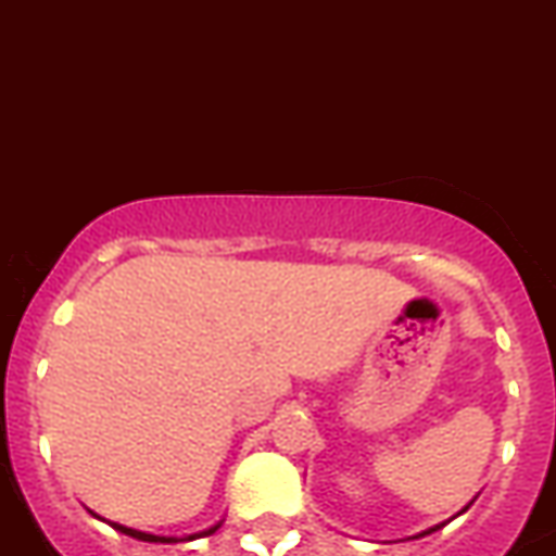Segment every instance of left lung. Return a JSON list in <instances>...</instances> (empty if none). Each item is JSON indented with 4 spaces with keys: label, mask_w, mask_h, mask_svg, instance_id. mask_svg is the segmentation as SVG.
I'll list each match as a JSON object with an SVG mask.
<instances>
[{
    "label": "left lung",
    "mask_w": 556,
    "mask_h": 556,
    "mask_svg": "<svg viewBox=\"0 0 556 556\" xmlns=\"http://www.w3.org/2000/svg\"><path fill=\"white\" fill-rule=\"evenodd\" d=\"M468 507H471V504H465V509H468ZM465 509H459V513H465ZM459 513H457V515H459ZM440 527H443V523H438V527H429L427 532H418V534H415V538H424V534H432V532H438Z\"/></svg>",
    "instance_id": "1"
}]
</instances>
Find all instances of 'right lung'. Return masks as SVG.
<instances>
[{"mask_svg":"<svg viewBox=\"0 0 556 556\" xmlns=\"http://www.w3.org/2000/svg\"><path fill=\"white\" fill-rule=\"evenodd\" d=\"M99 518V515H97ZM104 521V518H102ZM110 527L116 529V532H122V534H129V538H135V540H143V543H182V540H197V538H207V534H213L216 532L218 527H222L224 521H218L216 527H210V529H202V532H193V534H185V538H166V534H149V532H141V529H129V527H122V523H113V521H108Z\"/></svg>","mask_w":556,"mask_h":556,"instance_id":"1","label":"right lung"}]
</instances>
